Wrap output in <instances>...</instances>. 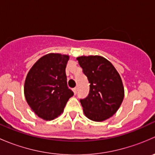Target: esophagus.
Instances as JSON below:
<instances>
[{"label": "esophagus", "instance_id": "obj_1", "mask_svg": "<svg viewBox=\"0 0 155 155\" xmlns=\"http://www.w3.org/2000/svg\"><path fill=\"white\" fill-rule=\"evenodd\" d=\"M73 93H74V94H76V93H77V87H74V88H73Z\"/></svg>", "mask_w": 155, "mask_h": 155}]
</instances>
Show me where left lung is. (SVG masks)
<instances>
[{"label":"left lung","instance_id":"obj_1","mask_svg":"<svg viewBox=\"0 0 155 155\" xmlns=\"http://www.w3.org/2000/svg\"><path fill=\"white\" fill-rule=\"evenodd\" d=\"M90 83L88 96L80 100L85 116L103 121L118 111L124 100V88L119 73L110 61L100 55L76 58Z\"/></svg>","mask_w":155,"mask_h":155}]
</instances>
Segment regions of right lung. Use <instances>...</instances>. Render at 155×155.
Masks as SVG:
<instances>
[{
    "mask_svg": "<svg viewBox=\"0 0 155 155\" xmlns=\"http://www.w3.org/2000/svg\"><path fill=\"white\" fill-rule=\"evenodd\" d=\"M69 59L68 54L49 53L40 58L28 73L25 97L33 112L42 119L58 118L73 95L65 73Z\"/></svg>",
    "mask_w": 155,
    "mask_h": 155,
    "instance_id": "obj_1",
    "label": "right lung"
}]
</instances>
